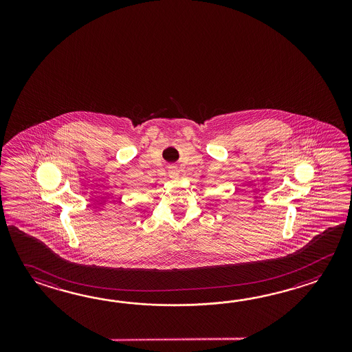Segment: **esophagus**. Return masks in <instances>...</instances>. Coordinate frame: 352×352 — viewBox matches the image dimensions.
<instances>
[{"instance_id": "34e87169", "label": "esophagus", "mask_w": 352, "mask_h": 352, "mask_svg": "<svg viewBox=\"0 0 352 352\" xmlns=\"http://www.w3.org/2000/svg\"><path fill=\"white\" fill-rule=\"evenodd\" d=\"M168 168H170V170H168V176H170L171 179H177V177L179 176V168H177L176 166L173 165L170 166Z\"/></svg>"}]
</instances>
